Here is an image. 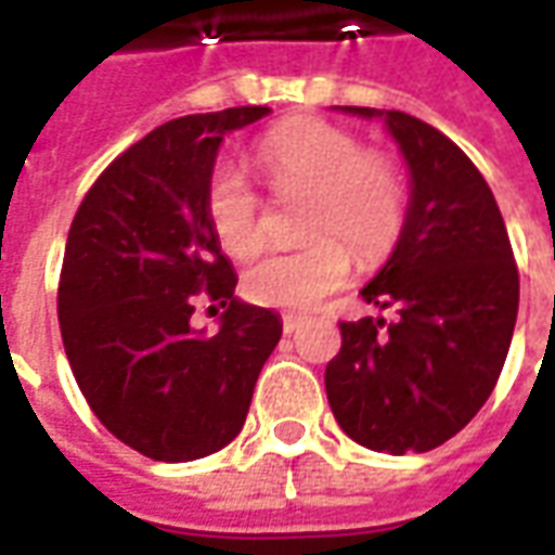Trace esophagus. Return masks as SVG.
Returning a JSON list of instances; mask_svg holds the SVG:
<instances>
[{"label":"esophagus","mask_w":555,"mask_h":555,"mask_svg":"<svg viewBox=\"0 0 555 555\" xmlns=\"http://www.w3.org/2000/svg\"><path fill=\"white\" fill-rule=\"evenodd\" d=\"M300 324H302V318L300 314H285V318H282V330H285V333H294V330H300Z\"/></svg>","instance_id":"obj_1"}]
</instances>
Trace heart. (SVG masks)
I'll use <instances>...</instances> for the list:
<instances>
[{
	"instance_id": "1",
	"label": "heart",
	"mask_w": 555,
	"mask_h": 555,
	"mask_svg": "<svg viewBox=\"0 0 555 555\" xmlns=\"http://www.w3.org/2000/svg\"><path fill=\"white\" fill-rule=\"evenodd\" d=\"M255 163L276 195H306L300 231L312 241L246 270L243 294L253 302L300 312L348 282L350 253L377 264L396 249L408 222V175L389 154L365 151L357 133L312 115L285 118L258 139ZM205 217L234 258H253L267 243L264 205L231 166L210 171Z\"/></svg>"
}]
</instances>
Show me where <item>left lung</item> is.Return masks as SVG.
I'll list each match as a JSON object with an SVG mask.
<instances>
[{
  "label": "left lung",
  "instance_id": "obj_1",
  "mask_svg": "<svg viewBox=\"0 0 555 555\" xmlns=\"http://www.w3.org/2000/svg\"><path fill=\"white\" fill-rule=\"evenodd\" d=\"M384 118L410 169V207L396 253L360 291L396 312L341 321L324 374L333 416L365 449L430 452L476 416L512 345L520 276L488 181L452 139L398 109Z\"/></svg>",
  "mask_w": 555,
  "mask_h": 555
}]
</instances>
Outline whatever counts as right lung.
Here are the masks:
<instances>
[{"label":"right lung","instance_id":"right-lung-1","mask_svg":"<svg viewBox=\"0 0 555 555\" xmlns=\"http://www.w3.org/2000/svg\"><path fill=\"white\" fill-rule=\"evenodd\" d=\"M267 113L234 106L159 125L101 171L67 231L59 326L70 372L103 428L151 461L229 446L282 336L276 312L234 297L237 276L205 217L219 142ZM198 296L227 306L214 337L189 326Z\"/></svg>","mask_w":555,"mask_h":555}]
</instances>
